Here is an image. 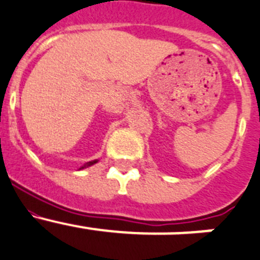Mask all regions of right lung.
Here are the masks:
<instances>
[{"label": "right lung", "mask_w": 260, "mask_h": 260, "mask_svg": "<svg viewBox=\"0 0 260 260\" xmlns=\"http://www.w3.org/2000/svg\"><path fill=\"white\" fill-rule=\"evenodd\" d=\"M96 162H98V159H94V161H90V162H87V164H85V165H83V166H81V168H80V170H82V169L90 168V166H92V165H94V164H96Z\"/></svg>", "instance_id": "right-lung-1"}]
</instances>
